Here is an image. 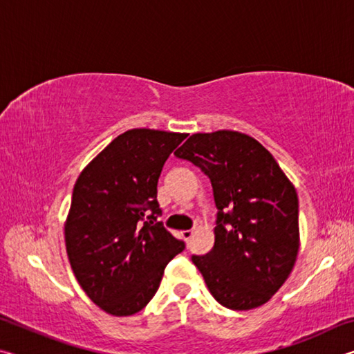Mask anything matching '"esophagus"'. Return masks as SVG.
Masks as SVG:
<instances>
[{
  "mask_svg": "<svg viewBox=\"0 0 354 354\" xmlns=\"http://www.w3.org/2000/svg\"><path fill=\"white\" fill-rule=\"evenodd\" d=\"M192 234H194V232L189 231V230H187V231H183V232H181V236H183V239H184L185 242H189V241H190V239H192Z\"/></svg>",
  "mask_w": 354,
  "mask_h": 354,
  "instance_id": "1",
  "label": "esophagus"
}]
</instances>
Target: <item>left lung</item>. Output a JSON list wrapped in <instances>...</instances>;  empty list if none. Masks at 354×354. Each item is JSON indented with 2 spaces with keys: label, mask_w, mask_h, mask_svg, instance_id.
I'll return each instance as SVG.
<instances>
[{
  "label": "left lung",
  "mask_w": 354,
  "mask_h": 354,
  "mask_svg": "<svg viewBox=\"0 0 354 354\" xmlns=\"http://www.w3.org/2000/svg\"><path fill=\"white\" fill-rule=\"evenodd\" d=\"M175 156L212 183L215 242L192 256L209 292L227 309L266 304L289 278L299 248L297 190L268 149L248 134H192Z\"/></svg>",
  "instance_id": "left-lung-1"
}]
</instances>
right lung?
<instances>
[{"label":"right lung","instance_id":"1","mask_svg":"<svg viewBox=\"0 0 354 354\" xmlns=\"http://www.w3.org/2000/svg\"><path fill=\"white\" fill-rule=\"evenodd\" d=\"M187 134L136 128L115 137L77 176L65 247L77 283L104 313L137 314L184 250L160 221L158 181ZM151 210L152 215L147 212Z\"/></svg>","mask_w":354,"mask_h":354}]
</instances>
